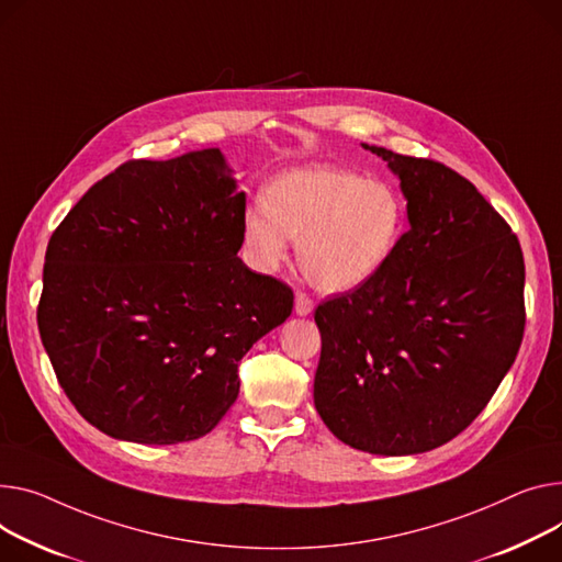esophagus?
I'll return each instance as SVG.
<instances>
[{"mask_svg": "<svg viewBox=\"0 0 562 562\" xmlns=\"http://www.w3.org/2000/svg\"><path fill=\"white\" fill-rule=\"evenodd\" d=\"M293 312H295L297 316H310V314L314 312L312 297H310L307 293H303V291H297V293H295V305H293Z\"/></svg>", "mask_w": 562, "mask_h": 562, "instance_id": "obj_1", "label": "esophagus"}]
</instances>
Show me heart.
Instances as JSON below:
<instances>
[{"label": "heart", "instance_id": "1", "mask_svg": "<svg viewBox=\"0 0 562 562\" xmlns=\"http://www.w3.org/2000/svg\"><path fill=\"white\" fill-rule=\"evenodd\" d=\"M267 207L250 205L241 221L252 265L278 271L297 241V267L323 293H348L375 280L404 233V203L389 182L359 173L305 167L267 187Z\"/></svg>", "mask_w": 562, "mask_h": 562}]
</instances>
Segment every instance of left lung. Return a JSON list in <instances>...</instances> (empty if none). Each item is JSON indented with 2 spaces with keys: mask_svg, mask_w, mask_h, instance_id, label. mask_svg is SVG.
<instances>
[{
  "mask_svg": "<svg viewBox=\"0 0 562 562\" xmlns=\"http://www.w3.org/2000/svg\"><path fill=\"white\" fill-rule=\"evenodd\" d=\"M400 178L408 231L368 284L318 305L314 404L355 450L423 454L488 404L525 336V257L476 187L368 146Z\"/></svg>",
  "mask_w": 562,
  "mask_h": 562,
  "instance_id": "obj_1",
  "label": "left lung"
}]
</instances>
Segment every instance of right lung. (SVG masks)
Segmentation results:
<instances>
[{"label":"right lung","mask_w":562,"mask_h":562,"mask_svg":"<svg viewBox=\"0 0 562 562\" xmlns=\"http://www.w3.org/2000/svg\"><path fill=\"white\" fill-rule=\"evenodd\" d=\"M246 194L218 148L133 160L92 184L49 239L37 329L79 414L128 442L212 431L241 357L293 291L237 257Z\"/></svg>","instance_id":"right-lung-1"}]
</instances>
